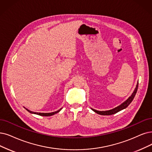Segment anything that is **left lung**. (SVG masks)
I'll return each mask as SVG.
<instances>
[{
  "instance_id": "1",
  "label": "left lung",
  "mask_w": 152,
  "mask_h": 152,
  "mask_svg": "<svg viewBox=\"0 0 152 152\" xmlns=\"http://www.w3.org/2000/svg\"><path fill=\"white\" fill-rule=\"evenodd\" d=\"M138 87V82L137 84V86H136L134 91H133V92L132 93L131 96L129 97V99H127L126 100H125L124 103H122V104L118 105L117 107H115V108L112 109V110H107V111H99V110H95V109H93L92 108H91V109H92V110L94 112H95V113H98L99 115H113V114L116 113H117V112H118L121 110H124V109L126 108L127 107H128L130 104V103L132 102V100H133V99H134V97L136 95V93L137 92Z\"/></svg>"
}]
</instances>
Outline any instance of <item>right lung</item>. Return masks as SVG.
I'll list each match as a JSON object with an SVG mask.
<instances>
[{
    "instance_id": "add662e5",
    "label": "right lung",
    "mask_w": 152,
    "mask_h": 152,
    "mask_svg": "<svg viewBox=\"0 0 152 152\" xmlns=\"http://www.w3.org/2000/svg\"><path fill=\"white\" fill-rule=\"evenodd\" d=\"M25 108V107H24ZM26 110L28 112H30V113H34V114H36V115H40V116H44V117H49V116H52V115H54V114H56L57 113H58V112H59L60 110H62V108H60V109H59L58 110H57V111H56V112H51V113H38V112H32V111H30V110H28L27 108H25Z\"/></svg>"
}]
</instances>
